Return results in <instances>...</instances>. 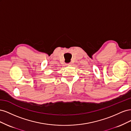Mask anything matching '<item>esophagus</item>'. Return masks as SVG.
<instances>
[{"mask_svg":"<svg viewBox=\"0 0 131 131\" xmlns=\"http://www.w3.org/2000/svg\"><path fill=\"white\" fill-rule=\"evenodd\" d=\"M71 64V63H67V66H70Z\"/></svg>","mask_w":131,"mask_h":131,"instance_id":"34e87169","label":"esophagus"}]
</instances>
